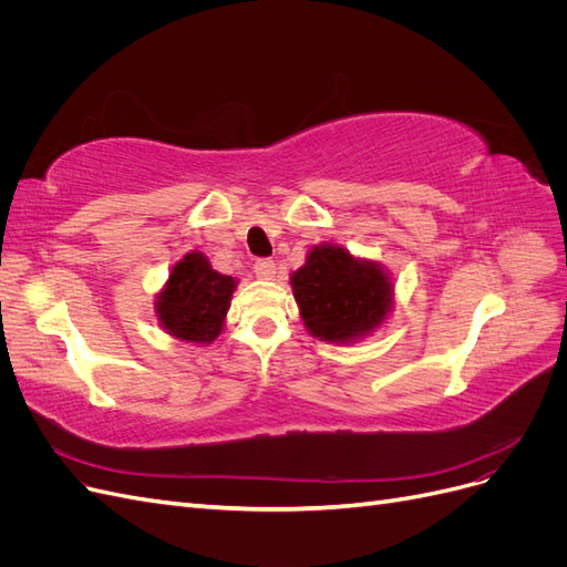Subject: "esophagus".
I'll list each match as a JSON object with an SVG mask.
<instances>
[{
	"label": "esophagus",
	"mask_w": 567,
	"mask_h": 567,
	"mask_svg": "<svg viewBox=\"0 0 567 567\" xmlns=\"http://www.w3.org/2000/svg\"><path fill=\"white\" fill-rule=\"evenodd\" d=\"M252 269L260 279H274V274H277V265H274V260H257Z\"/></svg>",
	"instance_id": "obj_1"
}]
</instances>
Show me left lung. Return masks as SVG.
Here are the masks:
<instances>
[{
  "mask_svg": "<svg viewBox=\"0 0 567 567\" xmlns=\"http://www.w3.org/2000/svg\"><path fill=\"white\" fill-rule=\"evenodd\" d=\"M290 288L307 333L336 346L379 331L394 307L388 269L338 244L307 250L305 265L290 274Z\"/></svg>",
  "mask_w": 567,
  "mask_h": 567,
  "instance_id": "8db88e82",
  "label": "left lung"
}]
</instances>
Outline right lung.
<instances>
[{"label":"right lung","mask_w":567,"mask_h":567,"mask_svg":"<svg viewBox=\"0 0 567 567\" xmlns=\"http://www.w3.org/2000/svg\"><path fill=\"white\" fill-rule=\"evenodd\" d=\"M236 286L234 277L219 274L200 250H192L169 269L153 312L167 336L210 346L225 329Z\"/></svg>","instance_id":"add662e5"}]
</instances>
